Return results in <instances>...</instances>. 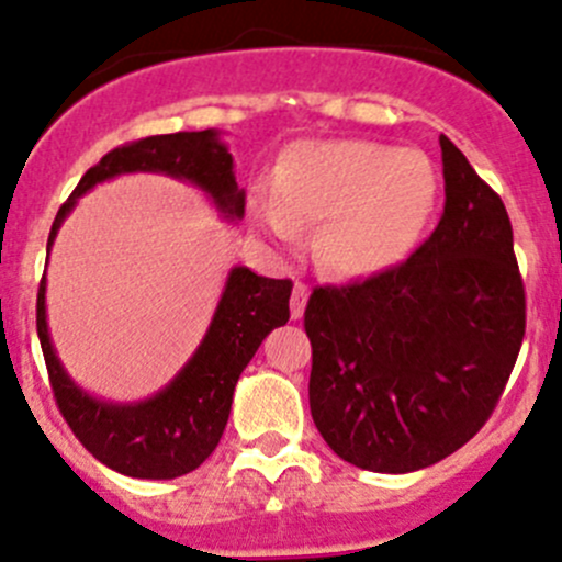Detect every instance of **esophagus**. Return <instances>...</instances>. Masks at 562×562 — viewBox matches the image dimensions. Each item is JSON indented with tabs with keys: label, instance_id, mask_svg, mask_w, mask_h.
Returning a JSON list of instances; mask_svg holds the SVG:
<instances>
[{
	"label": "esophagus",
	"instance_id": "1",
	"mask_svg": "<svg viewBox=\"0 0 562 562\" xmlns=\"http://www.w3.org/2000/svg\"><path fill=\"white\" fill-rule=\"evenodd\" d=\"M304 307H307V285H304V282H296L291 296V315L299 321V317L304 315Z\"/></svg>",
	"mask_w": 562,
	"mask_h": 562
}]
</instances>
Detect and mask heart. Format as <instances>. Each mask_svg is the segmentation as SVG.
I'll use <instances>...</instances> for the list:
<instances>
[{
	"mask_svg": "<svg viewBox=\"0 0 562 562\" xmlns=\"http://www.w3.org/2000/svg\"><path fill=\"white\" fill-rule=\"evenodd\" d=\"M438 203V173L416 149L370 140L299 144L274 173V201L260 203L258 225L293 241L299 223H323L317 255L345 277H367L407 258Z\"/></svg>",
	"mask_w": 562,
	"mask_h": 562,
	"instance_id": "b5f03b06",
	"label": "heart"
}]
</instances>
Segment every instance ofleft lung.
Instances as JSON below:
<instances>
[{
    "mask_svg": "<svg viewBox=\"0 0 562 562\" xmlns=\"http://www.w3.org/2000/svg\"><path fill=\"white\" fill-rule=\"evenodd\" d=\"M446 206L400 266L315 288L310 411L345 462L411 473L462 449L495 411L525 337V285L501 195L440 135Z\"/></svg>",
    "mask_w": 562,
    "mask_h": 562,
    "instance_id": "1",
    "label": "left lung"
}]
</instances>
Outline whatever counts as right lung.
I'll use <instances>...</instances> for the list:
<instances>
[{
  "label": "right lung",
  "instance_id": "1",
  "mask_svg": "<svg viewBox=\"0 0 562 562\" xmlns=\"http://www.w3.org/2000/svg\"><path fill=\"white\" fill-rule=\"evenodd\" d=\"M122 173H166L190 181L209 195L225 220L245 217V190L236 184L234 155L220 130L151 135L108 151L83 173L56 212L48 252L78 198L100 181ZM291 280H269L247 266H234L201 345L166 389L140 402H108L83 391L56 356L45 317V274L37 293V337L50 389L72 435L94 459L133 479H179L217 449L231 416L239 375L271 328L291 317Z\"/></svg>",
  "mask_w": 562,
  "mask_h": 562
}]
</instances>
